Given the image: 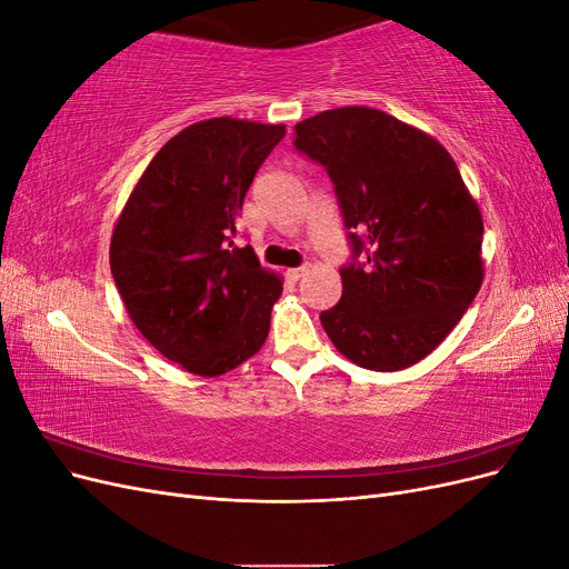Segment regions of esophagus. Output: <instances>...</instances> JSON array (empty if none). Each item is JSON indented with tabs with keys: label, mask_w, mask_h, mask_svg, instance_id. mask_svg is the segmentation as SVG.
Segmentation results:
<instances>
[{
	"label": "esophagus",
	"mask_w": 569,
	"mask_h": 569,
	"mask_svg": "<svg viewBox=\"0 0 569 569\" xmlns=\"http://www.w3.org/2000/svg\"><path fill=\"white\" fill-rule=\"evenodd\" d=\"M308 272V266H301V268H289L287 270V278L291 280V282H297V280H301L303 274Z\"/></svg>",
	"instance_id": "obj_1"
}]
</instances>
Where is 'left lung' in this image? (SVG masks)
<instances>
[{
  "mask_svg": "<svg viewBox=\"0 0 569 569\" xmlns=\"http://www.w3.org/2000/svg\"><path fill=\"white\" fill-rule=\"evenodd\" d=\"M295 134L297 151L330 176L353 249L339 270V303L320 313L327 337L360 368L416 366L449 337L485 278L477 201L435 137L385 111H322Z\"/></svg>",
  "mask_w": 569,
  "mask_h": 569,
  "instance_id": "left-lung-1",
  "label": "left lung"
}]
</instances>
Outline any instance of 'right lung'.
Listing matches in <instances>:
<instances>
[{
    "mask_svg": "<svg viewBox=\"0 0 569 569\" xmlns=\"http://www.w3.org/2000/svg\"><path fill=\"white\" fill-rule=\"evenodd\" d=\"M284 126L201 120L151 159L111 237V272L137 330L173 363L218 377L251 358L270 330L282 280L234 220Z\"/></svg>",
    "mask_w": 569,
    "mask_h": 569,
    "instance_id": "right-lung-1",
    "label": "right lung"
}]
</instances>
